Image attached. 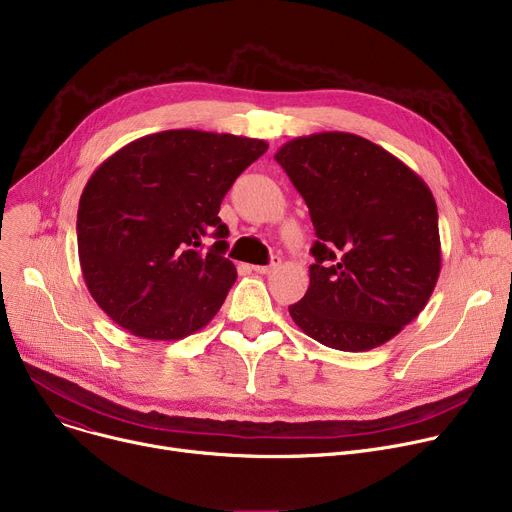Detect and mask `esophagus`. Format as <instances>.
Masks as SVG:
<instances>
[{"label": "esophagus", "mask_w": 512, "mask_h": 512, "mask_svg": "<svg viewBox=\"0 0 512 512\" xmlns=\"http://www.w3.org/2000/svg\"><path fill=\"white\" fill-rule=\"evenodd\" d=\"M282 265V259L280 257H274V259H271V263L269 265H253V269L257 271V274H271V271H276L278 267Z\"/></svg>", "instance_id": "1"}]
</instances>
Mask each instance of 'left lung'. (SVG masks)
<instances>
[{"instance_id": "8db88e82", "label": "left lung", "mask_w": 512, "mask_h": 512, "mask_svg": "<svg viewBox=\"0 0 512 512\" xmlns=\"http://www.w3.org/2000/svg\"><path fill=\"white\" fill-rule=\"evenodd\" d=\"M274 158L319 238L309 290L290 317L333 350L383 346L422 313L440 274L432 191L399 158L346 131L302 135Z\"/></svg>"}]
</instances>
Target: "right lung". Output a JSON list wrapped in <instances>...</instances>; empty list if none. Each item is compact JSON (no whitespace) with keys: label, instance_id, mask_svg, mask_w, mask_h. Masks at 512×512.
<instances>
[{"label":"right lung","instance_id":"1","mask_svg":"<svg viewBox=\"0 0 512 512\" xmlns=\"http://www.w3.org/2000/svg\"><path fill=\"white\" fill-rule=\"evenodd\" d=\"M267 142L168 129L117 150L88 179L78 255L96 304L142 339L175 342L206 327L236 280L220 203ZM214 235L217 243L202 249Z\"/></svg>","mask_w":512,"mask_h":512}]
</instances>
